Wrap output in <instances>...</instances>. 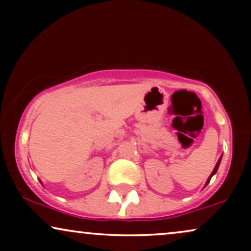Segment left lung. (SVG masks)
I'll use <instances>...</instances> for the list:
<instances>
[{
	"label": "left lung",
	"instance_id": "1",
	"mask_svg": "<svg viewBox=\"0 0 251 251\" xmlns=\"http://www.w3.org/2000/svg\"><path fill=\"white\" fill-rule=\"evenodd\" d=\"M221 160H222V157H219V160H218V162H217V164H216V167H215V169H214V171H212L211 173V175H210V177L208 178V180H207V184H205V186H207V185L209 184V181H210V179H211V177L214 176V175L217 173V170H218V167H219V163H221Z\"/></svg>",
	"mask_w": 251,
	"mask_h": 251
}]
</instances>
